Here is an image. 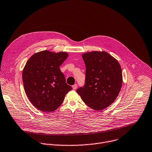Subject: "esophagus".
<instances>
[{
  "mask_svg": "<svg viewBox=\"0 0 152 152\" xmlns=\"http://www.w3.org/2000/svg\"><path fill=\"white\" fill-rule=\"evenodd\" d=\"M77 85H76V84H75L74 85H73L72 86V89H73V90H76L77 89Z\"/></svg>",
  "mask_w": 152,
  "mask_h": 152,
  "instance_id": "1",
  "label": "esophagus"
}]
</instances>
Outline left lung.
I'll return each instance as SVG.
<instances>
[{"label":"left lung","instance_id":"obj_1","mask_svg":"<svg viewBox=\"0 0 152 152\" xmlns=\"http://www.w3.org/2000/svg\"><path fill=\"white\" fill-rule=\"evenodd\" d=\"M86 65L85 85L77 90L83 102L92 109L103 110L118 95L123 83L120 63L104 51L82 54Z\"/></svg>","mask_w":152,"mask_h":152}]
</instances>
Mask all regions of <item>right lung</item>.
I'll return each mask as SVG.
<instances>
[{
	"label": "right lung",
	"instance_id": "1",
	"mask_svg": "<svg viewBox=\"0 0 152 152\" xmlns=\"http://www.w3.org/2000/svg\"><path fill=\"white\" fill-rule=\"evenodd\" d=\"M68 57L66 52L53 53L45 50L32 55L22 73L25 93L34 106L50 112L63 103L72 87L66 83L60 66Z\"/></svg>",
	"mask_w": 152,
	"mask_h": 152
}]
</instances>
